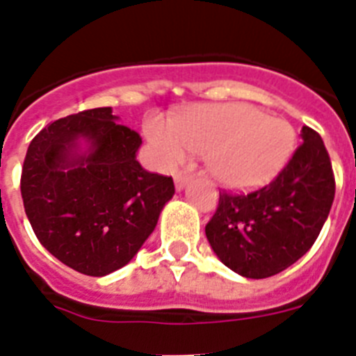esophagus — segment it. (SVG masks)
<instances>
[{
  "label": "esophagus",
  "instance_id": "34e87169",
  "mask_svg": "<svg viewBox=\"0 0 356 356\" xmlns=\"http://www.w3.org/2000/svg\"><path fill=\"white\" fill-rule=\"evenodd\" d=\"M187 184H188V176L181 175V172H180V175L175 176V187H176V191H178V193H181Z\"/></svg>",
  "mask_w": 356,
  "mask_h": 356
}]
</instances>
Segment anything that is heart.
Instances as JSON below:
<instances>
[{
  "label": "heart",
  "instance_id": "1",
  "mask_svg": "<svg viewBox=\"0 0 356 356\" xmlns=\"http://www.w3.org/2000/svg\"><path fill=\"white\" fill-rule=\"evenodd\" d=\"M144 130L159 168H176L191 149L203 155L213 180L232 191L273 181L296 149V131L287 121L246 103L193 106L172 121L153 115Z\"/></svg>",
  "mask_w": 356,
  "mask_h": 356
}]
</instances>
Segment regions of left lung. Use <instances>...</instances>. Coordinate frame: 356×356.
Returning <instances> with one entry per match:
<instances>
[{"instance_id": "obj_1", "label": "left lung", "mask_w": 356, "mask_h": 356, "mask_svg": "<svg viewBox=\"0 0 356 356\" xmlns=\"http://www.w3.org/2000/svg\"><path fill=\"white\" fill-rule=\"evenodd\" d=\"M301 144L276 180L248 196L221 194L205 234L217 259L244 278H269L316 242L335 196L332 163L319 134Z\"/></svg>"}]
</instances>
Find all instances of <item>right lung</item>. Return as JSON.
Wrapping results in <instances>:
<instances>
[{
  "mask_svg": "<svg viewBox=\"0 0 356 356\" xmlns=\"http://www.w3.org/2000/svg\"><path fill=\"white\" fill-rule=\"evenodd\" d=\"M118 121L103 106L51 122L30 143L21 176L39 242L87 276L127 266L175 196L172 178L137 162L139 134Z\"/></svg>",
  "mask_w": 356,
  "mask_h": 356,
  "instance_id": "obj_1",
  "label": "right lung"
}]
</instances>
